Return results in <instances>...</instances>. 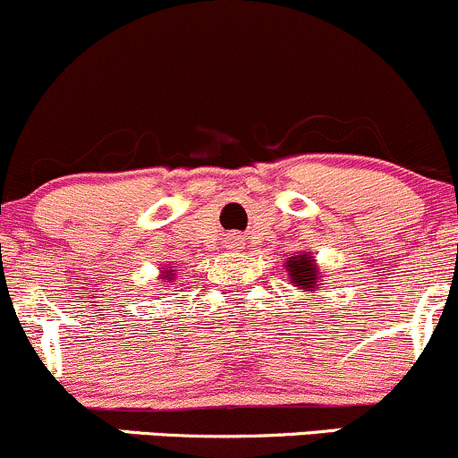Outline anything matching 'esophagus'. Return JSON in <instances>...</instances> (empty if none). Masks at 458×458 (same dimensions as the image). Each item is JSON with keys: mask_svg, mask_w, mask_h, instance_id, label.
Listing matches in <instances>:
<instances>
[{"mask_svg": "<svg viewBox=\"0 0 458 458\" xmlns=\"http://www.w3.org/2000/svg\"><path fill=\"white\" fill-rule=\"evenodd\" d=\"M230 246H239V237H230Z\"/></svg>", "mask_w": 458, "mask_h": 458, "instance_id": "obj_1", "label": "esophagus"}]
</instances>
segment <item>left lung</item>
<instances>
[{"mask_svg": "<svg viewBox=\"0 0 458 458\" xmlns=\"http://www.w3.org/2000/svg\"><path fill=\"white\" fill-rule=\"evenodd\" d=\"M290 281L299 288H315L317 285V266L308 255H297L288 261Z\"/></svg>", "mask_w": 458, "mask_h": 458, "instance_id": "1", "label": "left lung"}]
</instances>
